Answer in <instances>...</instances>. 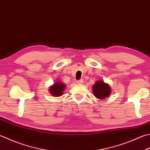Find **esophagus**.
I'll return each instance as SVG.
<instances>
[{
  "instance_id": "esophagus-1",
  "label": "esophagus",
  "mask_w": 150,
  "mask_h": 150,
  "mask_svg": "<svg viewBox=\"0 0 150 150\" xmlns=\"http://www.w3.org/2000/svg\"><path fill=\"white\" fill-rule=\"evenodd\" d=\"M77 83L79 84H81L83 83V80H79V81H77Z\"/></svg>"
}]
</instances>
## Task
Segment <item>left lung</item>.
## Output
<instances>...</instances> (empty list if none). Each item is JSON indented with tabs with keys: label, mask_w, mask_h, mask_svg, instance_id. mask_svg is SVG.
Returning <instances> with one entry per match:
<instances>
[{
	"label": "left lung",
	"mask_w": 150,
	"mask_h": 150,
	"mask_svg": "<svg viewBox=\"0 0 150 150\" xmlns=\"http://www.w3.org/2000/svg\"><path fill=\"white\" fill-rule=\"evenodd\" d=\"M93 93L96 98L105 99L110 96L111 88L109 84L105 83L103 81H97L92 86Z\"/></svg>",
	"instance_id": "left-lung-1"
}]
</instances>
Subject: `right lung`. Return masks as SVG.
<instances>
[{"label":"right lung","instance_id":"add662e5","mask_svg":"<svg viewBox=\"0 0 150 150\" xmlns=\"http://www.w3.org/2000/svg\"><path fill=\"white\" fill-rule=\"evenodd\" d=\"M66 84L62 81H56L49 88V92L54 97H60L62 95L66 88Z\"/></svg>","mask_w":150,"mask_h":150}]
</instances>
